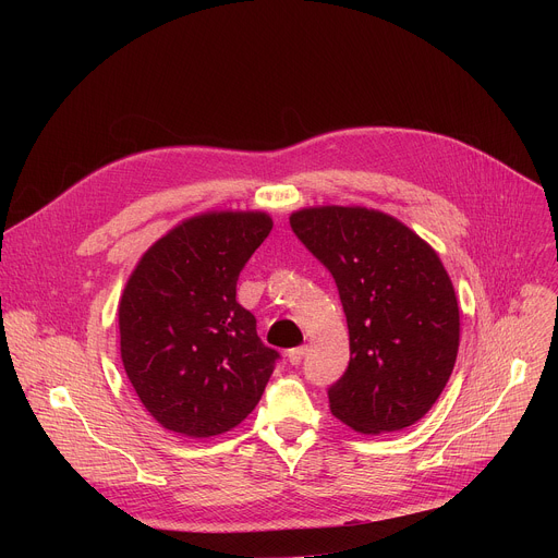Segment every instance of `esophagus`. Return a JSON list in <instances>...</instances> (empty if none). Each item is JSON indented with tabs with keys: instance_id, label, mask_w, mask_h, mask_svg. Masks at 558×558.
Returning a JSON list of instances; mask_svg holds the SVG:
<instances>
[{
	"instance_id": "obj_1",
	"label": "esophagus",
	"mask_w": 558,
	"mask_h": 558,
	"mask_svg": "<svg viewBox=\"0 0 558 558\" xmlns=\"http://www.w3.org/2000/svg\"><path fill=\"white\" fill-rule=\"evenodd\" d=\"M304 353H306V347H295V349H291V351L287 353V357H289V362H291L293 366H298V364L304 360Z\"/></svg>"
}]
</instances>
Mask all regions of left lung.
I'll return each instance as SVG.
<instances>
[{
  "label": "left lung",
  "instance_id": "1",
  "mask_svg": "<svg viewBox=\"0 0 558 558\" xmlns=\"http://www.w3.org/2000/svg\"><path fill=\"white\" fill-rule=\"evenodd\" d=\"M300 243L333 276L351 360L329 388L331 413L364 435L420 422L459 349L454 287L435 250L397 218L366 207L293 211Z\"/></svg>",
  "mask_w": 558,
  "mask_h": 558
}]
</instances>
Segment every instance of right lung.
Wrapping results in <instances>:
<instances>
[{"label":"right lung","mask_w":558,"mask_h":558,"mask_svg":"<svg viewBox=\"0 0 558 558\" xmlns=\"http://www.w3.org/2000/svg\"><path fill=\"white\" fill-rule=\"evenodd\" d=\"M274 222L265 211H207L143 254L119 302L121 360L145 411L203 439L260 402L278 351L238 304L235 282Z\"/></svg>","instance_id":"right-lung-1"}]
</instances>
